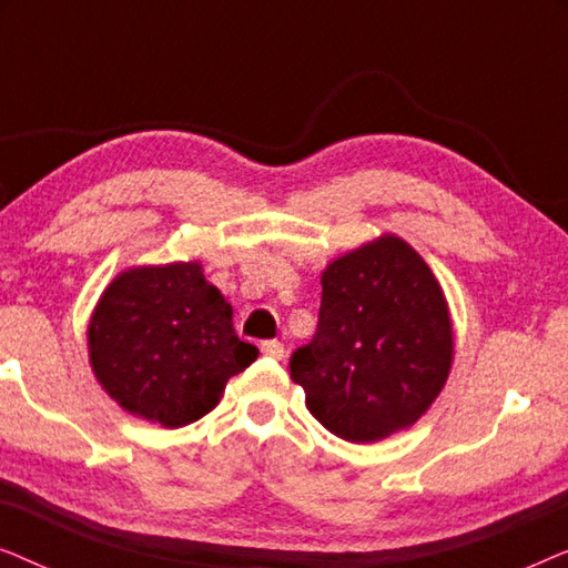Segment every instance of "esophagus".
<instances>
[{
  "instance_id": "obj_1",
  "label": "esophagus",
  "mask_w": 568,
  "mask_h": 568,
  "mask_svg": "<svg viewBox=\"0 0 568 568\" xmlns=\"http://www.w3.org/2000/svg\"><path fill=\"white\" fill-rule=\"evenodd\" d=\"M261 352H263V356H268V359H282V356H284V344H282V341H276V338L263 341Z\"/></svg>"
}]
</instances>
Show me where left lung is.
Here are the masks:
<instances>
[{
	"label": "left lung",
	"mask_w": 568,
	"mask_h": 568,
	"mask_svg": "<svg viewBox=\"0 0 568 568\" xmlns=\"http://www.w3.org/2000/svg\"><path fill=\"white\" fill-rule=\"evenodd\" d=\"M317 331L290 359L292 379L325 429L377 442L422 418L447 383L453 321L422 255L379 240L323 271Z\"/></svg>",
	"instance_id": "left-lung-1"
}]
</instances>
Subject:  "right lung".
I'll list each match as a JSON object with an SVG mask.
<instances>
[{"mask_svg":"<svg viewBox=\"0 0 568 568\" xmlns=\"http://www.w3.org/2000/svg\"><path fill=\"white\" fill-rule=\"evenodd\" d=\"M88 346L103 390L168 429L206 416L227 379L258 356L237 338L230 302L196 261L115 276L90 317Z\"/></svg>","mask_w":568,"mask_h":568,"instance_id":"obj_1","label":"right lung"}]
</instances>
